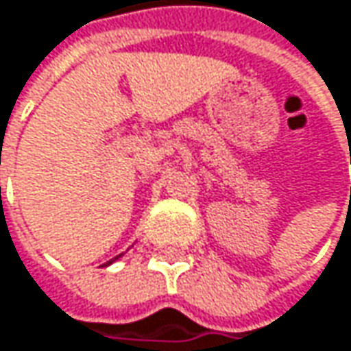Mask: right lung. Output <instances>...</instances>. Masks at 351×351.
<instances>
[{"label":"right lung","mask_w":351,"mask_h":351,"mask_svg":"<svg viewBox=\"0 0 351 351\" xmlns=\"http://www.w3.org/2000/svg\"><path fill=\"white\" fill-rule=\"evenodd\" d=\"M118 257H120V255H118ZM118 257H114V259H118ZM114 259H112V261H114ZM112 261H108V263H112Z\"/></svg>","instance_id":"1"}]
</instances>
